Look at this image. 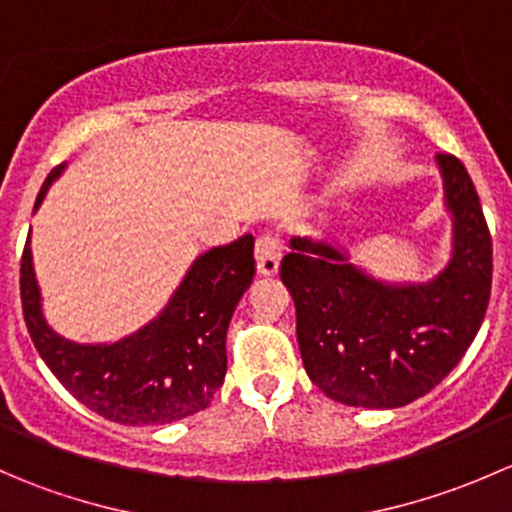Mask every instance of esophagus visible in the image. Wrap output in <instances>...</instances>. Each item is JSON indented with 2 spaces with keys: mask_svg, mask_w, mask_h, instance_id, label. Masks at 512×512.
<instances>
[{
  "mask_svg": "<svg viewBox=\"0 0 512 512\" xmlns=\"http://www.w3.org/2000/svg\"><path fill=\"white\" fill-rule=\"evenodd\" d=\"M255 257H257V272L262 277H272L280 270V257H282V245L280 237L265 232V235L257 237L255 242Z\"/></svg>",
  "mask_w": 512,
  "mask_h": 512,
  "instance_id": "obj_1",
  "label": "esophagus"
}]
</instances>
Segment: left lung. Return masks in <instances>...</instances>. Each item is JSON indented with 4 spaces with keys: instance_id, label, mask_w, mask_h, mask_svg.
<instances>
[{
    "instance_id": "8db88e82",
    "label": "left lung",
    "mask_w": 512,
    "mask_h": 512,
    "mask_svg": "<svg viewBox=\"0 0 512 512\" xmlns=\"http://www.w3.org/2000/svg\"><path fill=\"white\" fill-rule=\"evenodd\" d=\"M453 255L428 282L366 275L342 247L292 237L280 277L297 309V342L309 379L347 406L399 409L441 384L483 324L493 282V240L456 156L438 153Z\"/></svg>"
}]
</instances>
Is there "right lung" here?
<instances>
[{"label":"right lung","instance_id":"add662e5","mask_svg":"<svg viewBox=\"0 0 512 512\" xmlns=\"http://www.w3.org/2000/svg\"><path fill=\"white\" fill-rule=\"evenodd\" d=\"M64 170L44 180L34 210ZM255 237L213 247L190 265L156 319L113 344H79L46 324L32 247L22 255V309L32 342L56 379L84 406L123 426H160L208 409L227 371L232 312L255 277Z\"/></svg>","mask_w":512,"mask_h":512}]
</instances>
